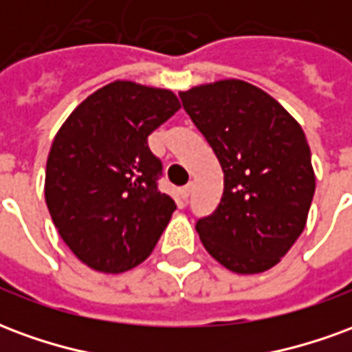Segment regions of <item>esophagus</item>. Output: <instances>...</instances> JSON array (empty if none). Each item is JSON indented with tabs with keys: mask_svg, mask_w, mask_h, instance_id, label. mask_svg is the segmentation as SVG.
Masks as SVG:
<instances>
[{
	"mask_svg": "<svg viewBox=\"0 0 352 352\" xmlns=\"http://www.w3.org/2000/svg\"><path fill=\"white\" fill-rule=\"evenodd\" d=\"M190 192H192V184H186V186H183V188H181V192H179V194H181V198L186 201V199L190 198Z\"/></svg>",
	"mask_w": 352,
	"mask_h": 352,
	"instance_id": "esophagus-1",
	"label": "esophagus"
}]
</instances>
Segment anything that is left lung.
I'll list each match as a JSON object with an SVG mask.
<instances>
[{
    "label": "left lung",
    "instance_id": "obj_1",
    "mask_svg": "<svg viewBox=\"0 0 352 352\" xmlns=\"http://www.w3.org/2000/svg\"><path fill=\"white\" fill-rule=\"evenodd\" d=\"M179 96L224 173L221 204L196 222L201 243L230 272L272 270L302 236L315 194L302 126L270 94L239 79Z\"/></svg>",
    "mask_w": 352,
    "mask_h": 352
}]
</instances>
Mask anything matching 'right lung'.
Listing matches in <instances>:
<instances>
[{"label":"right lung","mask_w":352,"mask_h":352,"mask_svg":"<svg viewBox=\"0 0 352 352\" xmlns=\"http://www.w3.org/2000/svg\"><path fill=\"white\" fill-rule=\"evenodd\" d=\"M181 109L168 88L115 80L80 101L54 135L45 199L64 243L101 273L145 262L175 211L156 188L146 138Z\"/></svg>","instance_id":"right-lung-1"}]
</instances>
